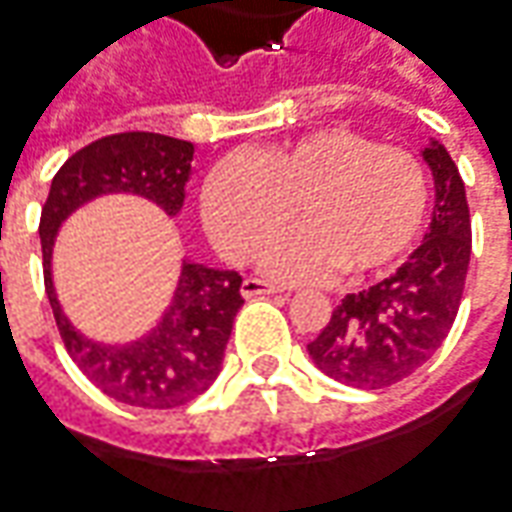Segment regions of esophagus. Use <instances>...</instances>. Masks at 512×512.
Masks as SVG:
<instances>
[{"instance_id":"esophagus-1","label":"esophagus","mask_w":512,"mask_h":512,"mask_svg":"<svg viewBox=\"0 0 512 512\" xmlns=\"http://www.w3.org/2000/svg\"><path fill=\"white\" fill-rule=\"evenodd\" d=\"M241 293H244L246 299H252V296H266V293H282L280 285H268V282L263 280H255V277H249V280H244V285H241Z\"/></svg>"}]
</instances>
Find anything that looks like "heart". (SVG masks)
<instances>
[{
    "label": "heart",
    "mask_w": 512,
    "mask_h": 512,
    "mask_svg": "<svg viewBox=\"0 0 512 512\" xmlns=\"http://www.w3.org/2000/svg\"><path fill=\"white\" fill-rule=\"evenodd\" d=\"M260 266L285 282H313L341 268L382 271L405 255L427 213V174L416 155L377 146L346 127H318L291 141L232 155L202 185V219L221 255Z\"/></svg>",
    "instance_id": "b5f03b06"
}]
</instances>
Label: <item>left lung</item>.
Masks as SVG:
<instances>
[{
  "instance_id": "left-lung-1",
  "label": "left lung",
  "mask_w": 512,
  "mask_h": 512,
  "mask_svg": "<svg viewBox=\"0 0 512 512\" xmlns=\"http://www.w3.org/2000/svg\"><path fill=\"white\" fill-rule=\"evenodd\" d=\"M421 157L435 182L424 244L388 280L346 293L327 327L307 343L318 371L349 388L380 391L418 371L441 349L463 299L471 257L466 185L435 138Z\"/></svg>"
}]
</instances>
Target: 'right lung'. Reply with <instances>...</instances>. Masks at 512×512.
Returning <instances> with one entry per match:
<instances>
[{
	"label": "right lung",
	"instance_id": "right-lung-1",
	"mask_svg": "<svg viewBox=\"0 0 512 512\" xmlns=\"http://www.w3.org/2000/svg\"><path fill=\"white\" fill-rule=\"evenodd\" d=\"M194 174V144L160 132L107 135L71 155L52 180L41 213V252L49 305L71 360L110 399L169 410L205 393L221 371L232 321L241 310V274L182 257L180 277L157 324L132 341L85 335L57 299L55 244L60 227L102 196H138L174 219Z\"/></svg>",
	"mask_w": 512,
	"mask_h": 512
}]
</instances>
